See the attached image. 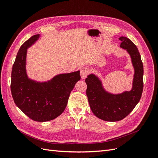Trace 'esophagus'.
<instances>
[{
	"label": "esophagus",
	"instance_id": "34e87169",
	"mask_svg": "<svg viewBox=\"0 0 158 158\" xmlns=\"http://www.w3.org/2000/svg\"><path fill=\"white\" fill-rule=\"evenodd\" d=\"M89 74V69L88 67H82L80 69V76L81 78L84 79L87 77V76Z\"/></svg>",
	"mask_w": 158,
	"mask_h": 158
}]
</instances>
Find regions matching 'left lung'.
Returning <instances> with one entry per match:
<instances>
[{
    "instance_id": "8db88e82",
    "label": "left lung",
    "mask_w": 158,
    "mask_h": 158,
    "mask_svg": "<svg viewBox=\"0 0 158 158\" xmlns=\"http://www.w3.org/2000/svg\"><path fill=\"white\" fill-rule=\"evenodd\" d=\"M121 48L130 55L135 70L132 89L121 94H113L105 89L102 80L94 74L85 78L86 95L94 114L103 121L114 122L125 118L139 102L143 91L144 68L136 46L126 37H119Z\"/></svg>"
}]
</instances>
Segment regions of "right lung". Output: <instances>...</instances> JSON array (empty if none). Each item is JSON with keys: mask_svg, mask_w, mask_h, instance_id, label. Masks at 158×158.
Listing matches in <instances>:
<instances>
[{"mask_svg": "<svg viewBox=\"0 0 158 158\" xmlns=\"http://www.w3.org/2000/svg\"><path fill=\"white\" fill-rule=\"evenodd\" d=\"M40 37H31L19 49L12 66L11 92L14 103L32 120L46 122L62 114L66 107L71 91L80 80V70L60 74L47 82H37L26 73L27 49Z\"/></svg>", "mask_w": 158, "mask_h": 158, "instance_id": "1", "label": "right lung"}]
</instances>
